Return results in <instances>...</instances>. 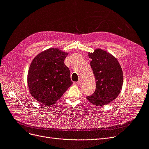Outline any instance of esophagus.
I'll list each match as a JSON object with an SVG mask.
<instances>
[{
    "label": "esophagus",
    "mask_w": 149,
    "mask_h": 149,
    "mask_svg": "<svg viewBox=\"0 0 149 149\" xmlns=\"http://www.w3.org/2000/svg\"><path fill=\"white\" fill-rule=\"evenodd\" d=\"M81 83H82V80H81V79H79V80L78 81L77 84H81Z\"/></svg>",
    "instance_id": "34e87169"
}]
</instances>
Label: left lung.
Masks as SVG:
<instances>
[{"label":"left lung","mask_w":149,"mask_h":149,"mask_svg":"<svg viewBox=\"0 0 149 149\" xmlns=\"http://www.w3.org/2000/svg\"><path fill=\"white\" fill-rule=\"evenodd\" d=\"M89 57L96 87L94 93L86 97L94 105L104 106L118 97L123 83V73L120 64L110 53L101 49L89 53Z\"/></svg>","instance_id":"obj_1"}]
</instances>
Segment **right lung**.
<instances>
[{
	"label": "right lung",
	"instance_id": "add662e5",
	"mask_svg": "<svg viewBox=\"0 0 149 149\" xmlns=\"http://www.w3.org/2000/svg\"><path fill=\"white\" fill-rule=\"evenodd\" d=\"M67 55L58 48H49L38 54L30 66V93L45 106L55 104L73 83L70 70L64 63Z\"/></svg>",
	"mask_w": 149,
	"mask_h": 149
}]
</instances>
